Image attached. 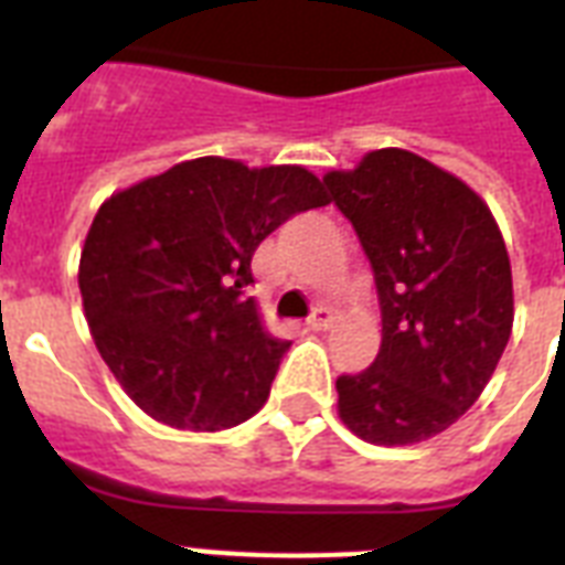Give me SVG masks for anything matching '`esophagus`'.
I'll return each mask as SVG.
<instances>
[{"mask_svg":"<svg viewBox=\"0 0 565 565\" xmlns=\"http://www.w3.org/2000/svg\"><path fill=\"white\" fill-rule=\"evenodd\" d=\"M331 326V310L328 308H313V313L308 317L310 331H326Z\"/></svg>","mask_w":565,"mask_h":565,"instance_id":"esophagus-1","label":"esophagus"}]
</instances>
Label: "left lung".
Masks as SVG:
<instances>
[{
	"instance_id": "1",
	"label": "left lung",
	"mask_w": 565,
	"mask_h": 565,
	"mask_svg": "<svg viewBox=\"0 0 565 565\" xmlns=\"http://www.w3.org/2000/svg\"><path fill=\"white\" fill-rule=\"evenodd\" d=\"M370 257L381 349L337 377L340 416L375 446L437 437L499 366L513 328V278L481 195L419 154L377 149L322 179Z\"/></svg>"
}]
</instances>
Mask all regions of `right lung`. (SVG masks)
Returning a JSON list of instances; mask_svg holds the SVG:
<instances>
[{
	"instance_id": "right-lung-1",
	"label": "right lung",
	"mask_w": 565,
	"mask_h": 565,
	"mask_svg": "<svg viewBox=\"0 0 565 565\" xmlns=\"http://www.w3.org/2000/svg\"><path fill=\"white\" fill-rule=\"evenodd\" d=\"M328 202L301 167L195 158L102 204L78 266L84 317L140 411L170 428L222 430L264 407L290 340L264 331L246 296L252 255Z\"/></svg>"
}]
</instances>
